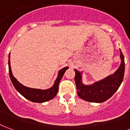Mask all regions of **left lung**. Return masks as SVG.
<instances>
[{"label":"left lung","instance_id":"left-lung-1","mask_svg":"<svg viewBox=\"0 0 130 130\" xmlns=\"http://www.w3.org/2000/svg\"><path fill=\"white\" fill-rule=\"evenodd\" d=\"M120 56L121 63L115 74L108 76L102 80L96 82L93 85H84L82 83L81 73L77 69H74L76 73L74 80L76 90L78 96L81 99L91 102L102 103L113 95L120 87L124 76V56L121 51Z\"/></svg>","mask_w":130,"mask_h":130}]
</instances>
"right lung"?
Returning <instances> with one entry per match:
<instances>
[{"label": "right lung", "instance_id": "1", "mask_svg": "<svg viewBox=\"0 0 130 130\" xmlns=\"http://www.w3.org/2000/svg\"><path fill=\"white\" fill-rule=\"evenodd\" d=\"M8 64H9V72L10 78L15 89L27 100L36 103L45 102L52 100L56 95L60 80H61L65 71L68 69V67H65L59 71L58 77L56 79L52 88L46 89V90H41V89H32V88L24 86L20 82L17 80L16 78L13 76L11 69V65H10V53L9 54Z\"/></svg>", "mask_w": 130, "mask_h": 130}]
</instances>
